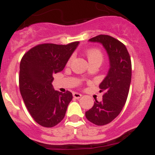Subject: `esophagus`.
<instances>
[{
  "label": "esophagus",
  "mask_w": 155,
  "mask_h": 155,
  "mask_svg": "<svg viewBox=\"0 0 155 155\" xmlns=\"http://www.w3.org/2000/svg\"><path fill=\"white\" fill-rule=\"evenodd\" d=\"M73 96H74V98H77V99H78V98H80L82 96V94H80V93L74 92V93H73Z\"/></svg>",
  "instance_id": "34e87169"
}]
</instances>
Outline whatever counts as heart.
Returning a JSON list of instances; mask_svg holds the SVG:
<instances>
[{
  "instance_id": "heart-1",
  "label": "heart",
  "mask_w": 155,
  "mask_h": 155,
  "mask_svg": "<svg viewBox=\"0 0 155 155\" xmlns=\"http://www.w3.org/2000/svg\"><path fill=\"white\" fill-rule=\"evenodd\" d=\"M86 56H87V58L89 62L94 61V60H100V61L102 60V52L95 48L87 50L86 51Z\"/></svg>"
}]
</instances>
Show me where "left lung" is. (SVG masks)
I'll return each mask as SVG.
<instances>
[{"label":"left lung","instance_id":"left-lung-1","mask_svg":"<svg viewBox=\"0 0 155 155\" xmlns=\"http://www.w3.org/2000/svg\"><path fill=\"white\" fill-rule=\"evenodd\" d=\"M102 44L109 61V69L101 84L104 91L101 102L95 101L85 113L86 118L97 126L109 124L120 113L127 102L131 82V60L127 47L121 42L107 35H99L88 40Z\"/></svg>","mask_w":155,"mask_h":155}]
</instances>
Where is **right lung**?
Masks as SVG:
<instances>
[{
    "label": "right lung",
    "instance_id": "obj_1",
    "mask_svg": "<svg viewBox=\"0 0 155 155\" xmlns=\"http://www.w3.org/2000/svg\"><path fill=\"white\" fill-rule=\"evenodd\" d=\"M79 42L68 45L45 43L28 50L21 59L19 88L32 118L45 127H53L64 118L72 93L55 91L53 75L64 70Z\"/></svg>",
    "mask_w": 155,
    "mask_h": 155
}]
</instances>
